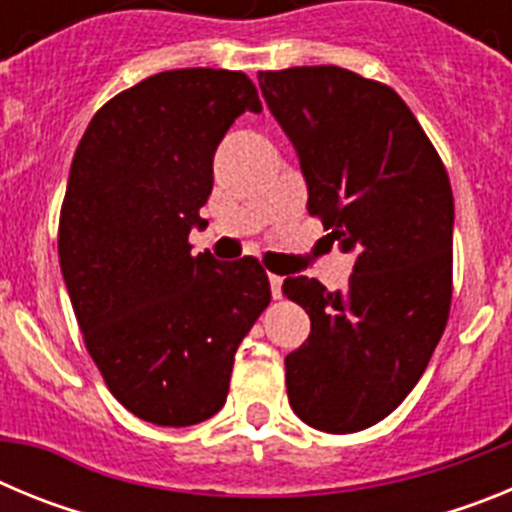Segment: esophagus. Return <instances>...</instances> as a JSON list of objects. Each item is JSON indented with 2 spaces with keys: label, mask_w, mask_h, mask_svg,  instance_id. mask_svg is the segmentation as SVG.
Listing matches in <instances>:
<instances>
[{
  "label": "esophagus",
  "mask_w": 512,
  "mask_h": 512,
  "mask_svg": "<svg viewBox=\"0 0 512 512\" xmlns=\"http://www.w3.org/2000/svg\"><path fill=\"white\" fill-rule=\"evenodd\" d=\"M282 284L284 279L277 277V274H269V287H271V297H282Z\"/></svg>",
  "instance_id": "1"
}]
</instances>
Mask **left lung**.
I'll list each match as a JSON object with an SVG mask.
<instances>
[{
    "instance_id": "8db88e82",
    "label": "left lung",
    "mask_w": 512,
    "mask_h": 512,
    "mask_svg": "<svg viewBox=\"0 0 512 512\" xmlns=\"http://www.w3.org/2000/svg\"><path fill=\"white\" fill-rule=\"evenodd\" d=\"M261 94L295 146L307 212L354 253L348 287L289 277L310 336L284 359L297 418L356 433L400 405L449 320L454 194L410 107L338 66L259 71Z\"/></svg>"
}]
</instances>
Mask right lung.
<instances>
[{
	"instance_id": "add662e5",
	"label": "right lung",
	"mask_w": 512,
	"mask_h": 512,
	"mask_svg": "<svg viewBox=\"0 0 512 512\" xmlns=\"http://www.w3.org/2000/svg\"><path fill=\"white\" fill-rule=\"evenodd\" d=\"M243 112L261 102L241 71H161L104 104L71 161L63 282L110 392L148 423L182 428L223 408L235 351L271 300L253 256H192L187 241Z\"/></svg>"
}]
</instances>
